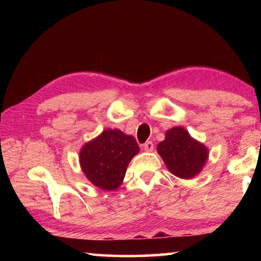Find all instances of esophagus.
I'll return each instance as SVG.
<instances>
[{"label": "esophagus", "instance_id": "1", "mask_svg": "<svg viewBox=\"0 0 261 261\" xmlns=\"http://www.w3.org/2000/svg\"><path fill=\"white\" fill-rule=\"evenodd\" d=\"M153 148H154V145L152 141H146V143L143 145V149L146 152H152Z\"/></svg>", "mask_w": 261, "mask_h": 261}]
</instances>
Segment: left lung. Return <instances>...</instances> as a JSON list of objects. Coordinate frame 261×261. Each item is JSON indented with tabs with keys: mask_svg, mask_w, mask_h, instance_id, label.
Masks as SVG:
<instances>
[{
	"mask_svg": "<svg viewBox=\"0 0 261 261\" xmlns=\"http://www.w3.org/2000/svg\"><path fill=\"white\" fill-rule=\"evenodd\" d=\"M156 151L171 174L182 179L197 176L208 159V148L194 139L182 126L166 131L165 140L158 144Z\"/></svg>",
	"mask_w": 261,
	"mask_h": 261,
	"instance_id": "8db88e82",
	"label": "left lung"
}]
</instances>
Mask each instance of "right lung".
Masks as SVG:
<instances>
[{"mask_svg":"<svg viewBox=\"0 0 261 261\" xmlns=\"http://www.w3.org/2000/svg\"><path fill=\"white\" fill-rule=\"evenodd\" d=\"M139 153L136 139L118 129H107L79 152L84 175L96 188L113 191L121 187L132 158Z\"/></svg>","mask_w":261,"mask_h":261,"instance_id":"obj_1","label":"right lung"}]
</instances>
